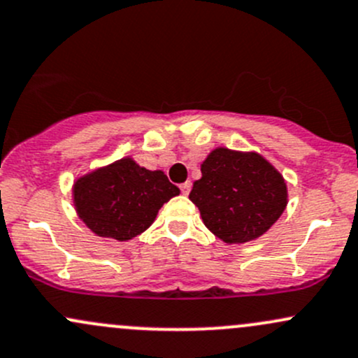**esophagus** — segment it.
<instances>
[{
	"mask_svg": "<svg viewBox=\"0 0 358 358\" xmlns=\"http://www.w3.org/2000/svg\"><path fill=\"white\" fill-rule=\"evenodd\" d=\"M189 191H191V182H184V184H180V192H182L184 196L189 194Z\"/></svg>",
	"mask_w": 358,
	"mask_h": 358,
	"instance_id": "1",
	"label": "esophagus"
}]
</instances>
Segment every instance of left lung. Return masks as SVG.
Here are the masks:
<instances>
[{"instance_id":"8db88e82","label":"left lung","mask_w":358,"mask_h":358,"mask_svg":"<svg viewBox=\"0 0 358 358\" xmlns=\"http://www.w3.org/2000/svg\"><path fill=\"white\" fill-rule=\"evenodd\" d=\"M189 199L203 223L224 243L259 238L287 206L282 174L257 152L218 147L201 164Z\"/></svg>"}]
</instances>
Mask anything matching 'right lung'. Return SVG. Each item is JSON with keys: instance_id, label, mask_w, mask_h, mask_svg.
<instances>
[{"instance_id": "add662e5", "label": "right lung", "mask_w": 358, "mask_h": 358, "mask_svg": "<svg viewBox=\"0 0 358 358\" xmlns=\"http://www.w3.org/2000/svg\"><path fill=\"white\" fill-rule=\"evenodd\" d=\"M179 192L162 171H148L123 157L76 179L72 201L92 233L127 242L145 231L164 203Z\"/></svg>"}]
</instances>
